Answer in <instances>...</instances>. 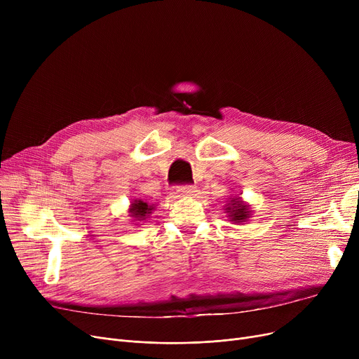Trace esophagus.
Segmentation results:
<instances>
[{"instance_id":"obj_1","label":"esophagus","mask_w":359,"mask_h":359,"mask_svg":"<svg viewBox=\"0 0 359 359\" xmlns=\"http://www.w3.org/2000/svg\"><path fill=\"white\" fill-rule=\"evenodd\" d=\"M177 194L180 196H192L195 194V187L192 184H183L177 187Z\"/></svg>"}]
</instances>
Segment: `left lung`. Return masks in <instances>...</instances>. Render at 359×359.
Returning <instances> with one entry per match:
<instances>
[{
    "instance_id": "left-lung-1",
    "label": "left lung",
    "mask_w": 359,
    "mask_h": 359,
    "mask_svg": "<svg viewBox=\"0 0 359 359\" xmlns=\"http://www.w3.org/2000/svg\"><path fill=\"white\" fill-rule=\"evenodd\" d=\"M225 212L229 214V218L233 224L248 221L252 214L249 205L244 203L240 198H231V201L227 205V208H225Z\"/></svg>"
}]
</instances>
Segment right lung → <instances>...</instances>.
Returning a JSON list of instances; mask_svg holds the SVG:
<instances>
[{
    "instance_id": "right-lung-1",
    "label": "right lung",
    "mask_w": 359,
    "mask_h": 359,
    "mask_svg": "<svg viewBox=\"0 0 359 359\" xmlns=\"http://www.w3.org/2000/svg\"><path fill=\"white\" fill-rule=\"evenodd\" d=\"M154 211L153 205H148L147 202L141 201V199H135L134 202L130 203V217H134L138 221H144L145 218H148V215H151V212Z\"/></svg>"
}]
</instances>
